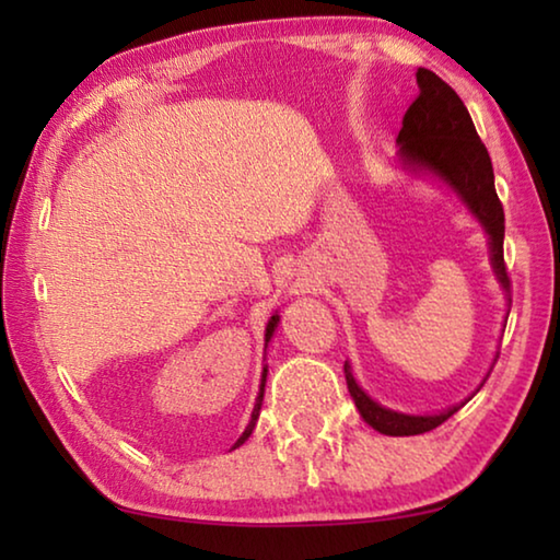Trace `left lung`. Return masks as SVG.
<instances>
[{
  "mask_svg": "<svg viewBox=\"0 0 560 560\" xmlns=\"http://www.w3.org/2000/svg\"><path fill=\"white\" fill-rule=\"evenodd\" d=\"M417 86H420V93H417L412 106L407 108L402 128L397 132V145H400L397 163L407 173L438 177L440 183L447 185L459 197L474 220L485 226L489 236L491 269H494V277L509 299L511 283L504 264V207H501L494 189L491 158L477 136L467 106H464L454 89H450L438 73L428 69H417ZM343 371L348 393L353 397L360 417L373 430L390 434V438H410V434H422L440 428L444 420H450L467 402L464 400L459 405H452L438 415L395 412L390 407L375 402L358 385L348 360Z\"/></svg>",
  "mask_w": 560,
  "mask_h": 560,
  "instance_id": "8db88e82",
  "label": "left lung"
}]
</instances>
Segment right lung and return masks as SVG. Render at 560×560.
I'll return each mask as SVG.
<instances>
[{"label":"right lung","instance_id":"add662e5","mask_svg":"<svg viewBox=\"0 0 560 560\" xmlns=\"http://www.w3.org/2000/svg\"><path fill=\"white\" fill-rule=\"evenodd\" d=\"M277 326H279V314H273L269 318V324H267V334H264V350H267L269 340L273 336V330H277ZM264 385H267V365H264V373H261V385H259V393H257V402H254V410H252V420H249V424H246V430L242 432V438L234 442L232 450H236V447H240V444H244L246 440H249V434L254 432V428H257L259 410H261V402H264Z\"/></svg>","mask_w":560,"mask_h":560}]
</instances>
